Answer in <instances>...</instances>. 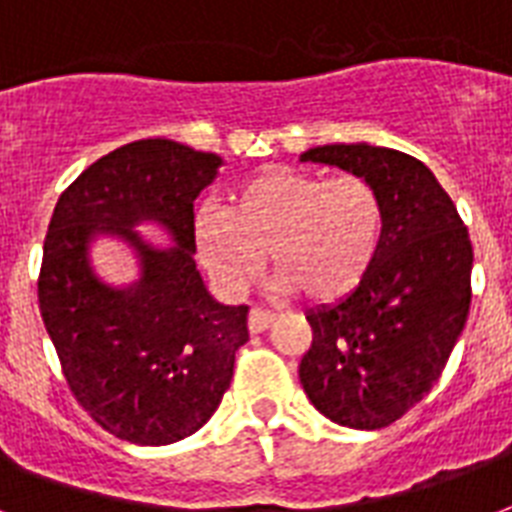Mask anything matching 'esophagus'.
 Listing matches in <instances>:
<instances>
[{"mask_svg": "<svg viewBox=\"0 0 512 512\" xmlns=\"http://www.w3.org/2000/svg\"><path fill=\"white\" fill-rule=\"evenodd\" d=\"M273 314L271 311H263V308H252L249 311V333L257 335V333H263V330H268V327L273 325Z\"/></svg>", "mask_w": 512, "mask_h": 512, "instance_id": "1", "label": "esophagus"}]
</instances>
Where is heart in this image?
Here are the masks:
<instances>
[{
	"label": "heart",
	"instance_id": "1",
	"mask_svg": "<svg viewBox=\"0 0 512 512\" xmlns=\"http://www.w3.org/2000/svg\"><path fill=\"white\" fill-rule=\"evenodd\" d=\"M384 241V201L368 179L271 166L244 179L225 212L195 220V249L225 295H241L263 268L279 287L333 300L365 279Z\"/></svg>",
	"mask_w": 512,
	"mask_h": 512
}]
</instances>
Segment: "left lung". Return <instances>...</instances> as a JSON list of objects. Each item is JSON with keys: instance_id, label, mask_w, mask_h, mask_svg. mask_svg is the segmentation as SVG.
<instances>
[{"instance_id": "obj_1", "label": "left lung", "mask_w": 512, "mask_h": 512, "mask_svg": "<svg viewBox=\"0 0 512 512\" xmlns=\"http://www.w3.org/2000/svg\"><path fill=\"white\" fill-rule=\"evenodd\" d=\"M300 161L368 179L384 201V241L365 279L306 314L314 341L300 384L341 427H389L435 386L462 335L473 244L435 174L405 152L319 144Z\"/></svg>"}]
</instances>
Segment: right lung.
Returning a JSON list of instances; mask_svg holds the SVG:
<instances>
[{
  "label": "right lung",
  "mask_w": 512,
  "mask_h": 512,
  "mask_svg": "<svg viewBox=\"0 0 512 512\" xmlns=\"http://www.w3.org/2000/svg\"><path fill=\"white\" fill-rule=\"evenodd\" d=\"M225 166L171 139L123 144L66 187L50 217L39 311L66 384L93 421L136 446H169L212 419L249 341L247 306H225L195 268L193 204ZM150 224L169 245L141 236ZM117 240L137 279L107 283L96 240Z\"/></svg>",
  "instance_id": "right-lung-1"
}]
</instances>
